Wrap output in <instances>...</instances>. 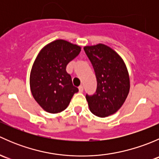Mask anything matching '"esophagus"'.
Segmentation results:
<instances>
[{"instance_id": "esophagus-1", "label": "esophagus", "mask_w": 159, "mask_h": 159, "mask_svg": "<svg viewBox=\"0 0 159 159\" xmlns=\"http://www.w3.org/2000/svg\"><path fill=\"white\" fill-rule=\"evenodd\" d=\"M78 90H79V92L81 93V92H83V91H84V88H83L82 85H81L78 87Z\"/></svg>"}]
</instances>
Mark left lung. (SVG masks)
<instances>
[{
    "instance_id": "obj_1",
    "label": "left lung",
    "mask_w": 159,
    "mask_h": 159,
    "mask_svg": "<svg viewBox=\"0 0 159 159\" xmlns=\"http://www.w3.org/2000/svg\"><path fill=\"white\" fill-rule=\"evenodd\" d=\"M97 78V89L93 95L86 94L91 113L100 118L109 116L124 104L130 89L129 72L119 54L103 44L85 46Z\"/></svg>"
}]
</instances>
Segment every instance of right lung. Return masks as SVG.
<instances>
[{"instance_id": "1", "label": "right lung", "mask_w": 159, "mask_h": 159, "mask_svg": "<svg viewBox=\"0 0 159 159\" xmlns=\"http://www.w3.org/2000/svg\"><path fill=\"white\" fill-rule=\"evenodd\" d=\"M80 51V46L60 39L44 46L37 56L30 70V91L47 112L55 114L66 109L74 94L78 91L66 67Z\"/></svg>"}]
</instances>
